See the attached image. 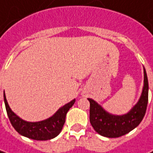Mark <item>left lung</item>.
<instances>
[{"mask_svg":"<svg viewBox=\"0 0 153 153\" xmlns=\"http://www.w3.org/2000/svg\"><path fill=\"white\" fill-rule=\"evenodd\" d=\"M143 72L144 83L141 94L137 103L125 114L115 115L110 113L95 100L88 98L90 103V123L99 134L107 138H117L129 133L140 123L147 107L149 88L144 66Z\"/></svg>","mask_w":153,"mask_h":153,"instance_id":"8db88e82","label":"left lung"}]
</instances>
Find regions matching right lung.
<instances>
[{"label": "right lung", "mask_w": 153, "mask_h": 153, "mask_svg": "<svg viewBox=\"0 0 153 153\" xmlns=\"http://www.w3.org/2000/svg\"><path fill=\"white\" fill-rule=\"evenodd\" d=\"M76 99L65 104L59 109L52 117L47 119L38 122H28L22 119L12 111L7 103L4 91L5 106L9 120L13 127L21 135L36 140H48L58 136L59 134L61 132L65 124L68 111L72 107Z\"/></svg>", "instance_id": "right-lung-1"}]
</instances>
